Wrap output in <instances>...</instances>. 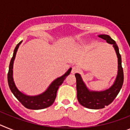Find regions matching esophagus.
I'll return each mask as SVG.
<instances>
[{"label":"esophagus","mask_w":130,"mask_h":130,"mask_svg":"<svg viewBox=\"0 0 130 130\" xmlns=\"http://www.w3.org/2000/svg\"><path fill=\"white\" fill-rule=\"evenodd\" d=\"M78 71V69L76 67H72V70H71V73L72 74H75Z\"/></svg>","instance_id":"1"}]
</instances>
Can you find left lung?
I'll list each match as a JSON object with an SVG mask.
<instances>
[{"mask_svg": "<svg viewBox=\"0 0 130 130\" xmlns=\"http://www.w3.org/2000/svg\"><path fill=\"white\" fill-rule=\"evenodd\" d=\"M99 37L105 40L108 43L113 45L118 57V74L113 85L110 88L103 92H93L87 88L82 81L80 75L75 74L76 79L77 99L80 104L91 109H99L110 104L116 98L122 88L124 82V72L122 67L121 56L116 42L110 36L101 35Z\"/></svg>", "mask_w": 130, "mask_h": 130, "instance_id": "obj_1", "label": "left lung"}]
</instances>
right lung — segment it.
Here are the masks:
<instances>
[{"mask_svg": "<svg viewBox=\"0 0 130 130\" xmlns=\"http://www.w3.org/2000/svg\"><path fill=\"white\" fill-rule=\"evenodd\" d=\"M21 42L22 41L19 42L15 46L14 51H13V57H12L10 65H9V70L8 73V82L9 87H10L11 92L14 95V96L27 109H33V110L45 109V108L51 106L54 103L56 98L57 91L59 87L60 86L62 83L63 82L65 78L70 74L71 71V68H70L68 70V71L65 73V74H64L63 76L56 79L50 85L46 92H44L43 93L38 95H36V96H29V95L23 94L21 92H20L15 86V83L13 82V70H12L13 69V61L15 57V54H16L18 47L21 43Z\"/></svg>", "mask_w": 130, "mask_h": 130, "instance_id": "add662e5", "label": "right lung"}]
</instances>
